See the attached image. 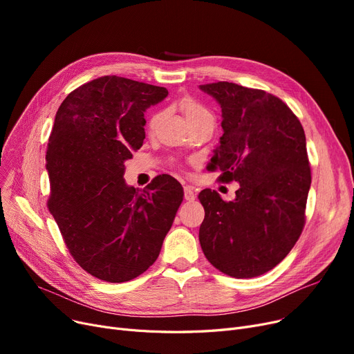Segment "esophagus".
Instances as JSON below:
<instances>
[{
    "label": "esophagus",
    "instance_id": "esophagus-1",
    "mask_svg": "<svg viewBox=\"0 0 354 354\" xmlns=\"http://www.w3.org/2000/svg\"><path fill=\"white\" fill-rule=\"evenodd\" d=\"M183 198L187 201H194L195 199V192H194V188L192 187H183Z\"/></svg>",
    "mask_w": 354,
    "mask_h": 354
}]
</instances>
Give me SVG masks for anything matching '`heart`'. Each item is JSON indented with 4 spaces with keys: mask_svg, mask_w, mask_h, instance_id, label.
I'll use <instances>...</instances> for the list:
<instances>
[{
    "mask_svg": "<svg viewBox=\"0 0 354 354\" xmlns=\"http://www.w3.org/2000/svg\"><path fill=\"white\" fill-rule=\"evenodd\" d=\"M178 106H179V109L182 110V113H183L185 119H187L188 124L192 123V122H196V120H199V119H202V118H209V116H211V113H209V111H208L205 107H203L202 104H199L198 102L189 99V97L182 99V100L178 103ZM162 116H163L162 111H156V113L151 118V122H149V129L155 130L156 126L159 124Z\"/></svg>",
    "mask_w": 354,
    "mask_h": 354,
    "instance_id": "1",
    "label": "heart"
}]
</instances>
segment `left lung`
I'll return each instance as SVG.
<instances>
[{
	"mask_svg": "<svg viewBox=\"0 0 354 354\" xmlns=\"http://www.w3.org/2000/svg\"><path fill=\"white\" fill-rule=\"evenodd\" d=\"M199 88L221 106L222 130L211 166L235 180V199L199 192V243L208 261L235 278L280 264L304 227L311 175L306 135L290 107L264 90L218 82Z\"/></svg>",
	"mask_w": 354,
	"mask_h": 354,
	"instance_id": "1",
	"label": "left lung"
}]
</instances>
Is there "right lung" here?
I'll return each instance as SVG.
<instances>
[{"label":"right lung","mask_w":354,"mask_h":354,"mask_svg":"<svg viewBox=\"0 0 354 354\" xmlns=\"http://www.w3.org/2000/svg\"><path fill=\"white\" fill-rule=\"evenodd\" d=\"M166 96L165 87L104 76L73 90L55 115L48 208L73 258L103 281H130L156 261L183 199L169 175L143 191L123 178L143 145L145 111Z\"/></svg>","instance_id":"add662e5"}]
</instances>
